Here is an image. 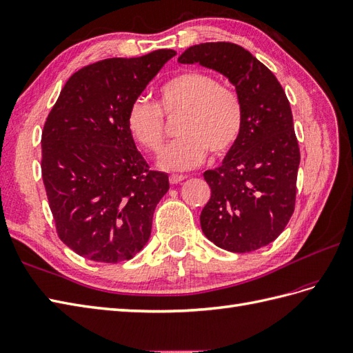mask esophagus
<instances>
[{"label":"esophagus","mask_w":353,"mask_h":353,"mask_svg":"<svg viewBox=\"0 0 353 353\" xmlns=\"http://www.w3.org/2000/svg\"><path fill=\"white\" fill-rule=\"evenodd\" d=\"M185 180V176H179V174H171L170 176V183L171 185H177L180 182H183Z\"/></svg>","instance_id":"1"}]
</instances>
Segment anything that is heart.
<instances>
[{"mask_svg": "<svg viewBox=\"0 0 353 353\" xmlns=\"http://www.w3.org/2000/svg\"><path fill=\"white\" fill-rule=\"evenodd\" d=\"M165 117L182 114L177 122L179 139L159 158L165 170H191L205 159L207 152L221 157L234 148L243 128L239 95L219 85L213 76L189 70L179 73L158 89V103L137 99L126 114V128L140 148L159 153L164 146Z\"/></svg>", "mask_w": 353, "mask_h": 353, "instance_id": "b5f03b06", "label": "heart"}]
</instances>
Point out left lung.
I'll list each match as a JSON object with an SVG mask.
<instances>
[{"instance_id":"8db88e82","label":"left lung","mask_w":353,"mask_h":353,"mask_svg":"<svg viewBox=\"0 0 353 353\" xmlns=\"http://www.w3.org/2000/svg\"><path fill=\"white\" fill-rule=\"evenodd\" d=\"M223 74L236 88L243 128L221 167L207 170L210 200L200 216L204 236L236 254L264 248L294 213L300 149L291 105L276 76L234 43H201L179 57Z\"/></svg>"}]
</instances>
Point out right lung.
<instances>
[{
  "mask_svg": "<svg viewBox=\"0 0 353 353\" xmlns=\"http://www.w3.org/2000/svg\"><path fill=\"white\" fill-rule=\"evenodd\" d=\"M174 50L110 58L62 88L41 134V174L59 239L77 255L116 264L146 246L168 176L150 171L126 128L130 107Z\"/></svg>",
  "mask_w": 353,
  "mask_h": 353,
  "instance_id": "obj_1",
  "label": "right lung"
}]
</instances>
